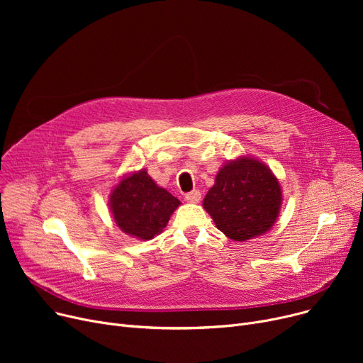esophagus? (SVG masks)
Returning a JSON list of instances; mask_svg holds the SVG:
<instances>
[{
  "instance_id": "1",
  "label": "esophagus",
  "mask_w": 363,
  "mask_h": 363,
  "mask_svg": "<svg viewBox=\"0 0 363 363\" xmlns=\"http://www.w3.org/2000/svg\"><path fill=\"white\" fill-rule=\"evenodd\" d=\"M185 200L189 201V203H199V201L201 200V193L199 191V189H194V191L188 193V194L185 196Z\"/></svg>"
}]
</instances>
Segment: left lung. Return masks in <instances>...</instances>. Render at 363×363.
I'll use <instances>...</instances> for the list:
<instances>
[{"instance_id":"left-lung-1","label":"left lung","mask_w":363,"mask_h":363,"mask_svg":"<svg viewBox=\"0 0 363 363\" xmlns=\"http://www.w3.org/2000/svg\"><path fill=\"white\" fill-rule=\"evenodd\" d=\"M203 206L226 237L245 241L269 231L281 207V186L271 169L241 157L226 163Z\"/></svg>"}]
</instances>
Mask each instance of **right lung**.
<instances>
[{"mask_svg": "<svg viewBox=\"0 0 363 363\" xmlns=\"http://www.w3.org/2000/svg\"><path fill=\"white\" fill-rule=\"evenodd\" d=\"M181 201L155 184L145 170L122 179L110 196L114 222L132 237L151 240L160 234Z\"/></svg>", "mask_w": 363, "mask_h": 363, "instance_id": "obj_1", "label": "right lung"}]
</instances>
